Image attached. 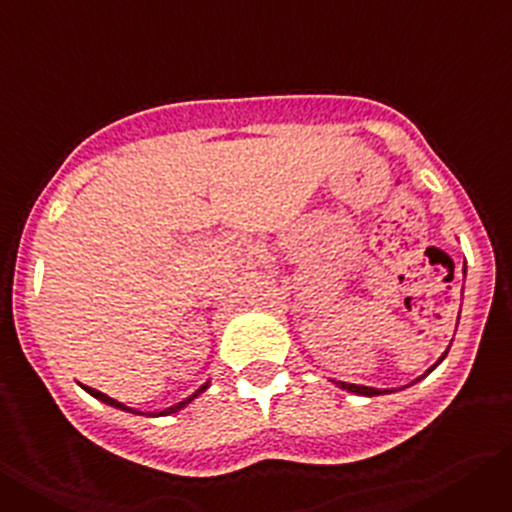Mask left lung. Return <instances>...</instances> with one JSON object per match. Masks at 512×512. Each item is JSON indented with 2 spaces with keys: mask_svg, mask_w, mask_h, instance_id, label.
Here are the masks:
<instances>
[{
  "mask_svg": "<svg viewBox=\"0 0 512 512\" xmlns=\"http://www.w3.org/2000/svg\"><path fill=\"white\" fill-rule=\"evenodd\" d=\"M464 274H467V266H464ZM446 354H449V351H446ZM446 354H443V356H446ZM443 356L436 361V364L431 366V369H428V372H433V369H436V366L441 364ZM428 372H425V374H428ZM425 374H423V377H425ZM415 382H418V379H415ZM336 384H338V387H341V390H348V392H354V395H364V397L390 395V392H395V390H377V387H364V384H348V382H336Z\"/></svg>",
  "mask_w": 512,
  "mask_h": 512,
  "instance_id": "1",
  "label": "left lung"
}]
</instances>
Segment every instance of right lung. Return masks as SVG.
<instances>
[{"label": "right lung", "mask_w": 512, "mask_h": 512, "mask_svg": "<svg viewBox=\"0 0 512 512\" xmlns=\"http://www.w3.org/2000/svg\"><path fill=\"white\" fill-rule=\"evenodd\" d=\"M84 390H87V392H89V395H92V397H97V400H102V402H107V405H112V408L128 410V413H138V410L128 408V405H122V402H117V400H112V397H107V395H104V392H97V390H92V387H84ZM205 390H207V382H205V384H202L200 390L194 392V395H189V397H187V400H182V402H176V405H171V408L161 410V413H151V415H153V418H156V415H171V413H176V410H182V408H187L189 402H192V400H194V397H197V395H202V392H205Z\"/></svg>", "instance_id": "add662e5"}]
</instances>
